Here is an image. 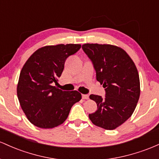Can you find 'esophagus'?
<instances>
[{
	"label": "esophagus",
	"instance_id": "34e87169",
	"mask_svg": "<svg viewBox=\"0 0 159 159\" xmlns=\"http://www.w3.org/2000/svg\"><path fill=\"white\" fill-rule=\"evenodd\" d=\"M82 98L84 100H88L89 99V95L88 94H82Z\"/></svg>",
	"mask_w": 159,
	"mask_h": 159
}]
</instances>
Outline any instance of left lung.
<instances>
[{
  "label": "left lung",
  "mask_w": 159,
  "mask_h": 159,
  "mask_svg": "<svg viewBox=\"0 0 159 159\" xmlns=\"http://www.w3.org/2000/svg\"><path fill=\"white\" fill-rule=\"evenodd\" d=\"M82 48L93 63L96 79L106 91L104 98L89 96L98 106V110L89 115V119L96 126L116 129L131 116L140 98V78L136 66L119 46L85 43Z\"/></svg>",
  "instance_id": "1"
}]
</instances>
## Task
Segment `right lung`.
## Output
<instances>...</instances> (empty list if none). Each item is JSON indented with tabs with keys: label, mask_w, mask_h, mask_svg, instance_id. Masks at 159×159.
<instances>
[{
	"label": "right lung",
	"mask_w": 159,
	"mask_h": 159,
	"mask_svg": "<svg viewBox=\"0 0 159 159\" xmlns=\"http://www.w3.org/2000/svg\"><path fill=\"white\" fill-rule=\"evenodd\" d=\"M80 44L46 46L29 57L19 75L17 96L26 117L40 128H52L67 119L71 107L82 98L77 91L61 90L58 84L66 59Z\"/></svg>",
	"instance_id": "obj_1"
}]
</instances>
